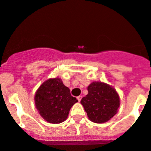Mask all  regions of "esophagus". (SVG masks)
Instances as JSON below:
<instances>
[{"mask_svg":"<svg viewBox=\"0 0 151 151\" xmlns=\"http://www.w3.org/2000/svg\"><path fill=\"white\" fill-rule=\"evenodd\" d=\"M82 98V96H78V97H77V100H78V102H80V101H81Z\"/></svg>","mask_w":151,"mask_h":151,"instance_id":"esophagus-1","label":"esophagus"}]
</instances>
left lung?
I'll return each instance as SVG.
<instances>
[{
  "instance_id": "8db88e82",
  "label": "left lung",
  "mask_w": 151,
  "mask_h": 151,
  "mask_svg": "<svg viewBox=\"0 0 151 151\" xmlns=\"http://www.w3.org/2000/svg\"><path fill=\"white\" fill-rule=\"evenodd\" d=\"M88 91L81 104L91 122L104 123L116 114L120 101L113 87L104 82H94L88 85Z\"/></svg>"
}]
</instances>
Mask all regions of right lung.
I'll list each match as a JSON object with an SVG mask.
<instances>
[{
  "mask_svg": "<svg viewBox=\"0 0 151 151\" xmlns=\"http://www.w3.org/2000/svg\"><path fill=\"white\" fill-rule=\"evenodd\" d=\"M78 102L70 94L60 78H49L38 88L35 95V103L41 117L53 124L66 120L74 104Z\"/></svg>",
  "mask_w": 151,
  "mask_h": 151,
  "instance_id": "right-lung-1",
  "label": "right lung"
}]
</instances>
